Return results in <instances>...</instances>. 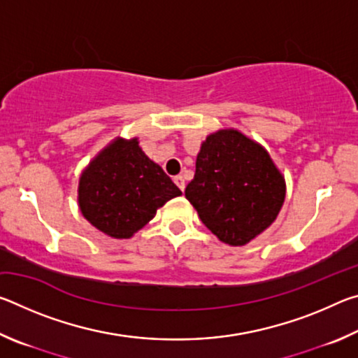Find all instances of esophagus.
<instances>
[{
  "instance_id": "obj_1",
  "label": "esophagus",
  "mask_w": 358,
  "mask_h": 358,
  "mask_svg": "<svg viewBox=\"0 0 358 358\" xmlns=\"http://www.w3.org/2000/svg\"><path fill=\"white\" fill-rule=\"evenodd\" d=\"M173 181H175V185H177L181 191H185V186H186V183H185L183 175H177V177L173 178Z\"/></svg>"
}]
</instances>
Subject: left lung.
<instances>
[{
    "mask_svg": "<svg viewBox=\"0 0 358 358\" xmlns=\"http://www.w3.org/2000/svg\"><path fill=\"white\" fill-rule=\"evenodd\" d=\"M185 196L222 243L243 246L276 220L286 181L262 145L220 129L202 143Z\"/></svg>",
    "mask_w": 358,
    "mask_h": 358,
    "instance_id": "1",
    "label": "left lung"
}]
</instances>
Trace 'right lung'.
<instances>
[{
    "label": "right lung",
    "instance_id": "right-lung-1",
    "mask_svg": "<svg viewBox=\"0 0 358 358\" xmlns=\"http://www.w3.org/2000/svg\"><path fill=\"white\" fill-rule=\"evenodd\" d=\"M181 191L138 147L117 137L90 162L78 181V207L92 226L112 238H131L156 210Z\"/></svg>",
    "mask_w": 358,
    "mask_h": 358
}]
</instances>
